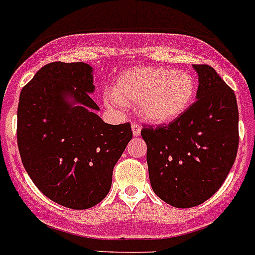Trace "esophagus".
<instances>
[{"label":"esophagus","instance_id":"obj_1","mask_svg":"<svg viewBox=\"0 0 255 255\" xmlns=\"http://www.w3.org/2000/svg\"><path fill=\"white\" fill-rule=\"evenodd\" d=\"M132 132H133V136H140L141 133V127L138 125H136V123H133L132 125Z\"/></svg>","mask_w":255,"mask_h":255}]
</instances>
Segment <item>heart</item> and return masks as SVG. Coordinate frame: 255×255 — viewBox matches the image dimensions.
I'll use <instances>...</instances> for the list:
<instances>
[{
    "mask_svg": "<svg viewBox=\"0 0 255 255\" xmlns=\"http://www.w3.org/2000/svg\"><path fill=\"white\" fill-rule=\"evenodd\" d=\"M198 83L185 70L140 66L122 73L110 90L113 103L137 104L141 118L167 125L181 118L194 104Z\"/></svg>",
    "mask_w": 255,
    "mask_h": 255,
    "instance_id": "1",
    "label": "heart"
}]
</instances>
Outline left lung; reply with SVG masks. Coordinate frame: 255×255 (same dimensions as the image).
<instances>
[{
    "label": "left lung",
    "instance_id": "1",
    "mask_svg": "<svg viewBox=\"0 0 255 255\" xmlns=\"http://www.w3.org/2000/svg\"><path fill=\"white\" fill-rule=\"evenodd\" d=\"M199 75L196 101L169 125L143 126L154 192L167 204L191 208L212 198L234 165L239 147V110L234 91L209 65Z\"/></svg>",
    "mask_w": 255,
    "mask_h": 255
}]
</instances>
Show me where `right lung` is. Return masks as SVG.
Wrapping results in <instances>:
<instances>
[{
	"mask_svg": "<svg viewBox=\"0 0 255 255\" xmlns=\"http://www.w3.org/2000/svg\"><path fill=\"white\" fill-rule=\"evenodd\" d=\"M94 69L50 63L20 92L17 147L26 173L48 199L70 209L99 204L132 138L129 123L108 125L91 99Z\"/></svg>",
	"mask_w": 255,
	"mask_h": 255,
	"instance_id": "obj_1",
	"label": "right lung"
}]
</instances>
